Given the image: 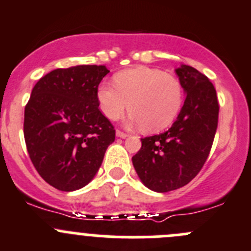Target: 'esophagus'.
Here are the masks:
<instances>
[{
  "label": "esophagus",
  "mask_w": 251,
  "mask_h": 251,
  "mask_svg": "<svg viewBox=\"0 0 251 251\" xmlns=\"http://www.w3.org/2000/svg\"><path fill=\"white\" fill-rule=\"evenodd\" d=\"M116 135H117V137H118V138H122V139H126V138L128 137V134H126V133L121 132V130H117Z\"/></svg>",
  "instance_id": "obj_1"
}]
</instances>
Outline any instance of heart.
<instances>
[{"label":"heart","instance_id":"obj_1","mask_svg":"<svg viewBox=\"0 0 251 251\" xmlns=\"http://www.w3.org/2000/svg\"><path fill=\"white\" fill-rule=\"evenodd\" d=\"M116 84L102 81L97 88L100 108L107 118L117 119L129 107V126L154 133L168 128L180 113L182 87L165 71L147 66L128 69L116 76Z\"/></svg>","mask_w":251,"mask_h":251}]
</instances>
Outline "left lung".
<instances>
[{"instance_id":"left-lung-1","label":"left lung","mask_w":251,"mask_h":251,"mask_svg":"<svg viewBox=\"0 0 251 251\" xmlns=\"http://www.w3.org/2000/svg\"><path fill=\"white\" fill-rule=\"evenodd\" d=\"M186 100L171 128L142 139L132 157L140 181L155 192L187 185L206 163L218 126L216 88L207 76L188 65L175 70Z\"/></svg>"}]
</instances>
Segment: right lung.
<instances>
[{
  "label": "right lung",
  "mask_w": 251,
  "mask_h": 251,
  "mask_svg": "<svg viewBox=\"0 0 251 251\" xmlns=\"http://www.w3.org/2000/svg\"><path fill=\"white\" fill-rule=\"evenodd\" d=\"M104 65H76L43 76L25 109V139L38 174L60 191L80 190L99 171L114 142L111 122L99 109Z\"/></svg>",
  "instance_id": "obj_1"
}]
</instances>
